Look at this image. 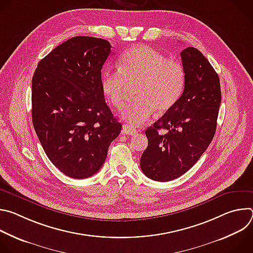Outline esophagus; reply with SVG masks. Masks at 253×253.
<instances>
[{"instance_id": "1", "label": "esophagus", "mask_w": 253, "mask_h": 253, "mask_svg": "<svg viewBox=\"0 0 253 253\" xmlns=\"http://www.w3.org/2000/svg\"><path fill=\"white\" fill-rule=\"evenodd\" d=\"M122 133H123V134H126V135H131V136H132V135H135V134L137 133V130H136L135 128L131 127L130 125L125 124V125H123Z\"/></svg>"}]
</instances>
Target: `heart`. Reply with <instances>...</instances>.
<instances>
[{"mask_svg":"<svg viewBox=\"0 0 253 253\" xmlns=\"http://www.w3.org/2000/svg\"><path fill=\"white\" fill-rule=\"evenodd\" d=\"M134 84L136 98L124 106L121 115L135 127L147 121L154 111L164 114L177 104L186 85L185 68L151 47H133L121 56L120 69L106 68L102 72L101 87L109 102L121 108L129 85Z\"/></svg>","mask_w":253,"mask_h":253,"instance_id":"1","label":"heart"}]
</instances>
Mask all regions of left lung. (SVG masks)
<instances>
[{"instance_id": "1", "label": "left lung", "mask_w": 253, "mask_h": 253, "mask_svg": "<svg viewBox=\"0 0 253 253\" xmlns=\"http://www.w3.org/2000/svg\"><path fill=\"white\" fill-rule=\"evenodd\" d=\"M186 72L182 97L145 134L148 146L140 166L148 178L167 182L187 172L212 141L221 103L219 77L203 54L193 47L181 53ZM160 128L168 130L161 135Z\"/></svg>"}]
</instances>
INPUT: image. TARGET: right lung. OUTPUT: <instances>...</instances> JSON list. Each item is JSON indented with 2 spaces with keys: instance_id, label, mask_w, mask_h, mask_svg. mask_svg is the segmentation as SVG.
<instances>
[{
  "instance_id": "right-lung-1",
  "label": "right lung",
  "mask_w": 253,
  "mask_h": 253,
  "mask_svg": "<svg viewBox=\"0 0 253 253\" xmlns=\"http://www.w3.org/2000/svg\"><path fill=\"white\" fill-rule=\"evenodd\" d=\"M111 44L77 36L56 47L32 79V120L50 161L65 175L97 173L122 125L107 106L101 70Z\"/></svg>"
}]
</instances>
